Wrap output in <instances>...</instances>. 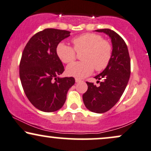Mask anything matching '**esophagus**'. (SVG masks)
<instances>
[{"label": "esophagus", "instance_id": "1", "mask_svg": "<svg viewBox=\"0 0 151 151\" xmlns=\"http://www.w3.org/2000/svg\"><path fill=\"white\" fill-rule=\"evenodd\" d=\"M75 81L77 83H78V82H80V81H81V79H78V78H76L75 79Z\"/></svg>", "mask_w": 151, "mask_h": 151}]
</instances>
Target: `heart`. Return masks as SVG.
<instances>
[{"mask_svg": "<svg viewBox=\"0 0 151 151\" xmlns=\"http://www.w3.org/2000/svg\"><path fill=\"white\" fill-rule=\"evenodd\" d=\"M73 47L64 42L56 47L57 56L65 64H70L75 60L77 53L82 52V62H75L67 67V74L77 78L89 75L93 70L101 72L106 68L112 56V46L104 40L100 35L84 33L72 40Z\"/></svg>", "mask_w": 151, "mask_h": 151, "instance_id": "heart-1", "label": "heart"}]
</instances>
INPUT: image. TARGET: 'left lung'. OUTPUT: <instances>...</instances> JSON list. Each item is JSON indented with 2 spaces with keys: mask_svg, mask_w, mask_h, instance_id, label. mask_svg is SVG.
<instances>
[{
  "mask_svg": "<svg viewBox=\"0 0 151 151\" xmlns=\"http://www.w3.org/2000/svg\"><path fill=\"white\" fill-rule=\"evenodd\" d=\"M111 39L113 50L106 68L94 78L100 83L96 86L86 81L88 89L82 98L85 106L91 111L101 114L108 111L120 99L131 74V60L127 45L122 37L110 29H99Z\"/></svg>",
  "mask_w": 151,
  "mask_h": 151,
  "instance_id": "1",
  "label": "left lung"
}]
</instances>
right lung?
Segmentation results:
<instances>
[{
  "mask_svg": "<svg viewBox=\"0 0 151 151\" xmlns=\"http://www.w3.org/2000/svg\"><path fill=\"white\" fill-rule=\"evenodd\" d=\"M70 31L47 28L30 38L22 52L19 74L26 96L35 108L53 112L63 106L74 77L60 78L65 71L56 47Z\"/></svg>",
  "mask_w": 151,
  "mask_h": 151,
  "instance_id": "obj_1",
  "label": "right lung"
}]
</instances>
